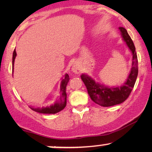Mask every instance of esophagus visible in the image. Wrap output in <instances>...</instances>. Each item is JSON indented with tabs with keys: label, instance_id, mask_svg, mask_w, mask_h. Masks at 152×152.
<instances>
[{
	"label": "esophagus",
	"instance_id": "esophagus-1",
	"mask_svg": "<svg viewBox=\"0 0 152 152\" xmlns=\"http://www.w3.org/2000/svg\"><path fill=\"white\" fill-rule=\"evenodd\" d=\"M71 70L75 74H81L82 71V68L81 66L78 64V63H75L74 65L72 66V68H71Z\"/></svg>",
	"mask_w": 152,
	"mask_h": 152
}]
</instances>
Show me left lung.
<instances>
[{
    "label": "left lung",
    "instance_id": "8db88e82",
    "mask_svg": "<svg viewBox=\"0 0 152 152\" xmlns=\"http://www.w3.org/2000/svg\"><path fill=\"white\" fill-rule=\"evenodd\" d=\"M123 40L132 53V68L126 81L121 86L109 87L99 84L86 74H82L81 78L86 86L91 100L99 105L108 107L121 104L128 98L133 89L138 76V59L135 46L132 38L124 28H118Z\"/></svg>",
    "mask_w": 152,
    "mask_h": 152
}]
</instances>
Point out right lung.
Here are the masks:
<instances>
[{"label":"right lung","instance_id":"right-lung-1","mask_svg":"<svg viewBox=\"0 0 152 152\" xmlns=\"http://www.w3.org/2000/svg\"><path fill=\"white\" fill-rule=\"evenodd\" d=\"M15 56H16V51L14 50L13 53V61H12V66H13H13H14V61ZM69 81V76L67 74H65L64 78H63L61 83L60 86V93L61 96L59 99L56 101L54 104H52L50 106H46V107H34V106H29L33 111H36L41 114H56L61 110H63L66 106V88L68 83Z\"/></svg>","mask_w":152,"mask_h":152}]
</instances>
